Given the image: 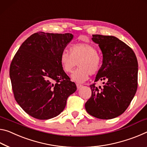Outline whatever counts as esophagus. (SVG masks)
<instances>
[{
  "instance_id": "34e87169",
  "label": "esophagus",
  "mask_w": 147,
  "mask_h": 147,
  "mask_svg": "<svg viewBox=\"0 0 147 147\" xmlns=\"http://www.w3.org/2000/svg\"><path fill=\"white\" fill-rule=\"evenodd\" d=\"M76 86H77V88H78V89H79V88H80L83 85H80V84H77Z\"/></svg>"
}]
</instances>
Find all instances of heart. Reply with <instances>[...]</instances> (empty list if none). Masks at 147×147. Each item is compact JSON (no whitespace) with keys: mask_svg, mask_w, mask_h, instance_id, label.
I'll return each instance as SVG.
<instances>
[{"mask_svg":"<svg viewBox=\"0 0 147 147\" xmlns=\"http://www.w3.org/2000/svg\"><path fill=\"white\" fill-rule=\"evenodd\" d=\"M69 52L64 51L60 56L62 68L66 74L71 73L78 63L79 68L71 74L72 80L85 82L89 75H95L102 67V60L94 45L79 43L71 45Z\"/></svg>","mask_w":147,"mask_h":147,"instance_id":"obj_1","label":"heart"}]
</instances>
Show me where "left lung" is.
<instances>
[{"mask_svg": "<svg viewBox=\"0 0 147 147\" xmlns=\"http://www.w3.org/2000/svg\"><path fill=\"white\" fill-rule=\"evenodd\" d=\"M103 54V64L94 82L90 85L92 95L85 103L89 115L100 119H111L126 110L138 88V63L133 50L112 36L93 34Z\"/></svg>", "mask_w": 147, "mask_h": 147, "instance_id": "left-lung-1", "label": "left lung"}]
</instances>
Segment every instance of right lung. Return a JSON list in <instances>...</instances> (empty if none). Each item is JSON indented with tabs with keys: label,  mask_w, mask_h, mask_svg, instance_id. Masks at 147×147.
<instances>
[{
	"label": "right lung",
	"mask_w": 147,
	"mask_h": 147,
	"mask_svg": "<svg viewBox=\"0 0 147 147\" xmlns=\"http://www.w3.org/2000/svg\"><path fill=\"white\" fill-rule=\"evenodd\" d=\"M74 36L40 32L28 37L13 57L9 78L15 100L28 115L47 120L64 109L76 85L62 68L60 56Z\"/></svg>",
	"instance_id": "add662e5"
}]
</instances>
